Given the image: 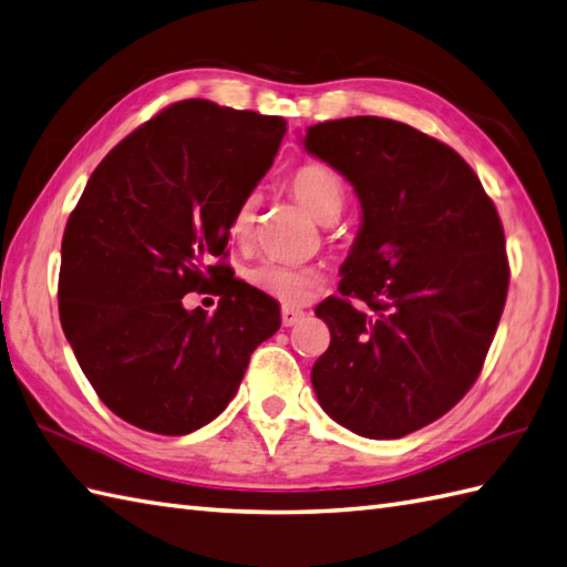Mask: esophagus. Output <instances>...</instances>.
<instances>
[{
	"label": "esophagus",
	"instance_id": "esophagus-1",
	"mask_svg": "<svg viewBox=\"0 0 567 567\" xmlns=\"http://www.w3.org/2000/svg\"><path fill=\"white\" fill-rule=\"evenodd\" d=\"M303 318H306L303 310H296V308H284V310H281V322H284V327H293V324H298Z\"/></svg>",
	"mask_w": 567,
	"mask_h": 567
}]
</instances>
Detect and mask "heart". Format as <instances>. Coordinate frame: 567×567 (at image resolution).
I'll use <instances>...</instances> for the list:
<instances>
[{
  "mask_svg": "<svg viewBox=\"0 0 567 567\" xmlns=\"http://www.w3.org/2000/svg\"><path fill=\"white\" fill-rule=\"evenodd\" d=\"M288 192L303 206L310 216H316L320 223H332L339 218L347 204V186L342 174L322 162H306L296 167L286 179ZM257 220V196L243 198L233 210L228 233L235 243H247L255 230ZM249 284L259 288L267 296H274L286 306L303 303L308 293L318 284V271L306 267H291V264L267 259L247 271Z\"/></svg>",
  "mask_w": 567,
  "mask_h": 567,
  "instance_id": "heart-1",
  "label": "heart"
}]
</instances>
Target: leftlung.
Instances as JSON below:
<instances>
[{
  "mask_svg": "<svg viewBox=\"0 0 567 567\" xmlns=\"http://www.w3.org/2000/svg\"><path fill=\"white\" fill-rule=\"evenodd\" d=\"M303 145L344 174L363 213L342 296L316 308L330 347L312 388L347 430L400 439L446 414L481 375L507 300L505 230L468 162L408 123L324 121Z\"/></svg>",
  "mask_w": 567,
  "mask_h": 567,
  "instance_id": "obj_1",
  "label": "left lung"
}]
</instances>
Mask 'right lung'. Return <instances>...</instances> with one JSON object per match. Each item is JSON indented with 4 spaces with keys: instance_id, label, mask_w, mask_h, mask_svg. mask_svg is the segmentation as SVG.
<instances>
[{
    "instance_id": "obj_1",
    "label": "right lung",
    "mask_w": 567,
    "mask_h": 567,
    "mask_svg": "<svg viewBox=\"0 0 567 567\" xmlns=\"http://www.w3.org/2000/svg\"><path fill=\"white\" fill-rule=\"evenodd\" d=\"M284 135L281 116L186 99L86 182L62 235L60 322L86 381L128 424L182 436L216 420L281 327L276 300L235 279L225 247ZM192 290L220 295L219 310L186 311Z\"/></svg>"
}]
</instances>
